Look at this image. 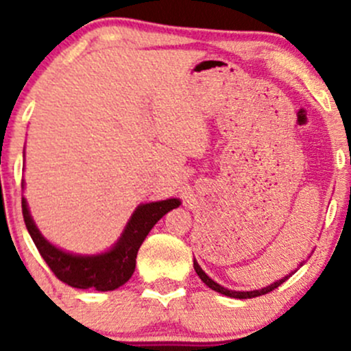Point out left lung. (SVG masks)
Wrapping results in <instances>:
<instances>
[{
	"label": "left lung",
	"mask_w": 351,
	"mask_h": 351,
	"mask_svg": "<svg viewBox=\"0 0 351 351\" xmlns=\"http://www.w3.org/2000/svg\"><path fill=\"white\" fill-rule=\"evenodd\" d=\"M300 267H302V265H300ZM193 268H195L197 275H198V277H200V280L204 282L205 285H207V287H210V289H212V290H215V292L222 293V295L232 297V299H251V297L265 295V293L271 292V290H275V289H277L278 285H282V284H284V282L287 280V278H289L290 275L293 274V271H292V274H290V275H287V277L280 278V280H277V282H274V284H270V285L263 287V289H260V290H250V292H244V290H243V292H239V290H229V289H226V287L219 285L217 282H214V280H212V278L208 277V275L205 274L204 270H202V268H200V265L197 263V260H193Z\"/></svg>",
	"instance_id": "8db88e82"
}]
</instances>
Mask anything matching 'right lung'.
Wrapping results in <instances>:
<instances>
[{
	"label": "right lung",
	"instance_id": "add662e5",
	"mask_svg": "<svg viewBox=\"0 0 351 351\" xmlns=\"http://www.w3.org/2000/svg\"><path fill=\"white\" fill-rule=\"evenodd\" d=\"M180 204H182L180 198L141 204L130 215L117 243L108 251L98 254H76L54 246L42 236L35 226L25 198H22V212L28 234L32 236L40 256L59 280L74 289H95L107 292V290L119 289L132 277L141 244L154 228L156 222L166 212L180 207Z\"/></svg>",
	"mask_w": 351,
	"mask_h": 351
}]
</instances>
